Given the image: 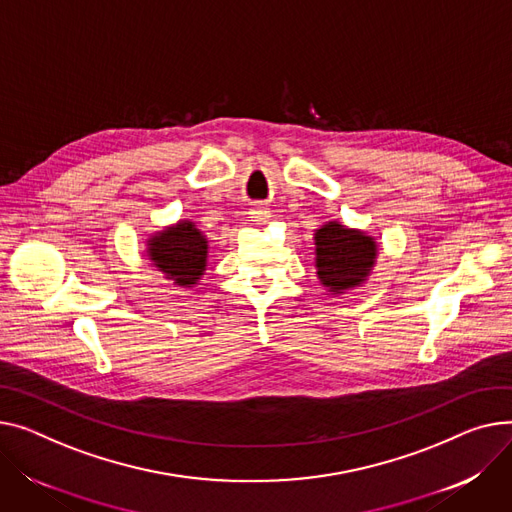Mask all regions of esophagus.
Listing matches in <instances>:
<instances>
[{
  "mask_svg": "<svg viewBox=\"0 0 512 512\" xmlns=\"http://www.w3.org/2000/svg\"><path fill=\"white\" fill-rule=\"evenodd\" d=\"M251 218H253V222H257V224H265V222L271 218V214H269L267 208H255V210L251 212Z\"/></svg>",
  "mask_w": 512,
  "mask_h": 512,
  "instance_id": "34e87169",
  "label": "esophagus"
}]
</instances>
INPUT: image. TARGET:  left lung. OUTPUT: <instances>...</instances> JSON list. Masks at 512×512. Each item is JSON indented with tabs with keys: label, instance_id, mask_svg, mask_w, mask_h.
<instances>
[{
	"label": "left lung",
	"instance_id": "8db88e82",
	"mask_svg": "<svg viewBox=\"0 0 512 512\" xmlns=\"http://www.w3.org/2000/svg\"><path fill=\"white\" fill-rule=\"evenodd\" d=\"M313 241L317 280L329 294L360 288L377 265V238L360 228L331 220L315 230Z\"/></svg>",
	"mask_w": 512,
	"mask_h": 512
}]
</instances>
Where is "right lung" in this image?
Instances as JSON below:
<instances>
[{
    "label": "right lung",
    "mask_w": 512,
    "mask_h": 512,
    "mask_svg": "<svg viewBox=\"0 0 512 512\" xmlns=\"http://www.w3.org/2000/svg\"><path fill=\"white\" fill-rule=\"evenodd\" d=\"M210 241L195 222L179 220L146 238V257L162 278L179 288H193L208 267Z\"/></svg>",
    "instance_id": "obj_1"
}]
</instances>
